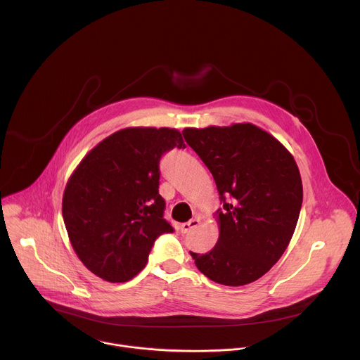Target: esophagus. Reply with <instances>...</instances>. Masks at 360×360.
I'll return each mask as SVG.
<instances>
[{
	"mask_svg": "<svg viewBox=\"0 0 360 360\" xmlns=\"http://www.w3.org/2000/svg\"><path fill=\"white\" fill-rule=\"evenodd\" d=\"M199 224H200L199 218H193V219H191V221H188V222H185V224L181 225V232H182V233H188V232H191L193 228H196Z\"/></svg>",
	"mask_w": 360,
	"mask_h": 360,
	"instance_id": "34e87169",
	"label": "esophagus"
}]
</instances>
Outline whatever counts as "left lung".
Returning a JSON list of instances; mask_svg holds the SVG:
<instances>
[{
	"instance_id": "8db88e82",
	"label": "left lung",
	"mask_w": 360,
	"mask_h": 360,
	"mask_svg": "<svg viewBox=\"0 0 360 360\" xmlns=\"http://www.w3.org/2000/svg\"><path fill=\"white\" fill-rule=\"evenodd\" d=\"M186 143L211 171L222 202L219 238L207 253L189 252L211 281L242 286L283 255L300 214L303 188L290 152L252 124L185 128Z\"/></svg>"
}]
</instances>
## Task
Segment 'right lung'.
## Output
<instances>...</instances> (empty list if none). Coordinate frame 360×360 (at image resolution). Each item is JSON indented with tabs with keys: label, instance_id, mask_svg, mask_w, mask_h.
<instances>
[{
	"label": "right lung",
	"instance_id": "right-lung-1",
	"mask_svg": "<svg viewBox=\"0 0 360 360\" xmlns=\"http://www.w3.org/2000/svg\"><path fill=\"white\" fill-rule=\"evenodd\" d=\"M175 146L185 148L176 129L125 128L91 149L68 179L64 224L78 258L101 279H132L157 238L174 232L158 188L160 161Z\"/></svg>",
	"mask_w": 360,
	"mask_h": 360
}]
</instances>
